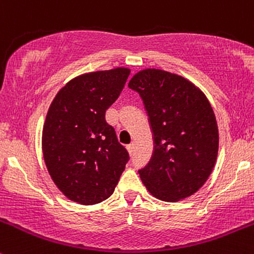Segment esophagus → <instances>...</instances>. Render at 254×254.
<instances>
[{
	"label": "esophagus",
	"mask_w": 254,
	"mask_h": 254,
	"mask_svg": "<svg viewBox=\"0 0 254 254\" xmlns=\"http://www.w3.org/2000/svg\"><path fill=\"white\" fill-rule=\"evenodd\" d=\"M127 151H129V154L131 155L132 152H134V142H131V144H129L127 146Z\"/></svg>",
	"instance_id": "obj_1"
}]
</instances>
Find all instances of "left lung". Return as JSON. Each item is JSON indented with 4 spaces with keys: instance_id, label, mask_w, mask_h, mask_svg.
Here are the masks:
<instances>
[{
    "instance_id": "1",
    "label": "left lung",
    "mask_w": 254,
    "mask_h": 254,
    "mask_svg": "<svg viewBox=\"0 0 254 254\" xmlns=\"http://www.w3.org/2000/svg\"><path fill=\"white\" fill-rule=\"evenodd\" d=\"M141 97L154 135L149 164L140 179L154 197L176 202L203 186L218 152V127L200 88L181 75L144 69L129 82Z\"/></svg>"
}]
</instances>
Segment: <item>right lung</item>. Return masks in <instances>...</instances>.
I'll list each match as a JSON object with an SVG mask.
<instances>
[{
  "label": "right lung",
  "mask_w": 254,
  "mask_h": 254,
  "mask_svg": "<svg viewBox=\"0 0 254 254\" xmlns=\"http://www.w3.org/2000/svg\"><path fill=\"white\" fill-rule=\"evenodd\" d=\"M130 74L124 67L85 73L57 93L42 132L44 162L63 195L95 205L114 192L129 154L118 141L105 112Z\"/></svg>",
  "instance_id": "1"
}]
</instances>
